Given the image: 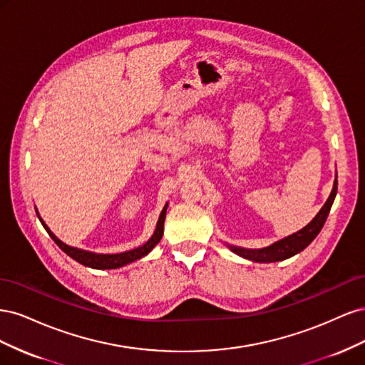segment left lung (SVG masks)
I'll return each mask as SVG.
<instances>
[{"label": "left lung", "mask_w": 365, "mask_h": 365, "mask_svg": "<svg viewBox=\"0 0 365 365\" xmlns=\"http://www.w3.org/2000/svg\"><path fill=\"white\" fill-rule=\"evenodd\" d=\"M336 190H338V180H335L334 182V189L332 193H330L329 200L326 201V204L323 205V208L319 210L318 215L312 219V222H309L304 228H302L297 233L284 237L275 244L262 248V250H248V248H242V247H230L231 251L236 252L237 256H242L245 259H250L252 262H263V263H269V262H279V260H284L288 257L295 256L297 252L303 251L311 242L318 236L319 231H322L326 219L329 216L330 207L334 204V200L336 196Z\"/></svg>", "instance_id": "left-lung-1"}]
</instances>
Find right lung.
Wrapping results in <instances>:
<instances>
[{
  "label": "right lung",
  "instance_id": "add662e5",
  "mask_svg": "<svg viewBox=\"0 0 365 365\" xmlns=\"http://www.w3.org/2000/svg\"><path fill=\"white\" fill-rule=\"evenodd\" d=\"M165 210H168V205H165V207L163 208V212H161V215H160L155 233H153V236L146 242L145 245H141V247H138V248H135V250L126 251V252H120V254H96V252H88V251H83V250H77V248L65 245L63 242H61L56 236H54V235L51 233V231L48 230V227H47L46 224H43V220H42L41 217H39V220L42 222L43 228L47 230V233L50 235V237H51L54 242H56V245H58L63 252H67L68 256H70L71 259H74L76 262H79V263L85 264V267L96 268V269H115V268L123 267V264H128V263H130V262H135V260L141 259L143 256H146V254L158 244V242H160L161 237H163ZM36 215H38V212H36Z\"/></svg>",
  "mask_w": 365,
  "mask_h": 365
}]
</instances>
